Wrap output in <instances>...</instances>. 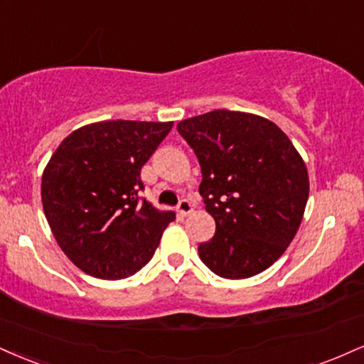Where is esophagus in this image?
<instances>
[{
	"mask_svg": "<svg viewBox=\"0 0 364 364\" xmlns=\"http://www.w3.org/2000/svg\"><path fill=\"white\" fill-rule=\"evenodd\" d=\"M178 212H179V215H183V217L190 215V213L193 212V203H191L190 200H181L178 205Z\"/></svg>",
	"mask_w": 364,
	"mask_h": 364,
	"instance_id": "34e87169",
	"label": "esophagus"
}]
</instances>
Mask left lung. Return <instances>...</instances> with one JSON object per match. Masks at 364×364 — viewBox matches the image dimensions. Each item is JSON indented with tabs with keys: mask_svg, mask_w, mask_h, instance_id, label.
Instances as JSON below:
<instances>
[{
	"mask_svg": "<svg viewBox=\"0 0 364 364\" xmlns=\"http://www.w3.org/2000/svg\"><path fill=\"white\" fill-rule=\"evenodd\" d=\"M178 132L198 157L200 195L215 220L200 259L227 279L268 269L295 237L309 200L299 151L277 124L244 112L186 118Z\"/></svg>",
	"mask_w": 364,
	"mask_h": 364,
	"instance_id": "obj_1",
	"label": "left lung"
}]
</instances>
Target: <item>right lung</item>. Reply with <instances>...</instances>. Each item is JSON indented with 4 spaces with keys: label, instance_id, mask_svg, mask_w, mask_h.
<instances>
[{
    "label": "right lung",
    "instance_id": "1",
    "mask_svg": "<svg viewBox=\"0 0 364 364\" xmlns=\"http://www.w3.org/2000/svg\"><path fill=\"white\" fill-rule=\"evenodd\" d=\"M171 129L173 122H96L52 154L42 174L43 212L59 247L86 274L137 273L176 218L139 198L140 169Z\"/></svg>",
    "mask_w": 364,
    "mask_h": 364
}]
</instances>
